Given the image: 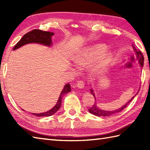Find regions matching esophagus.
<instances>
[{"mask_svg":"<svg viewBox=\"0 0 150 150\" xmlns=\"http://www.w3.org/2000/svg\"><path fill=\"white\" fill-rule=\"evenodd\" d=\"M76 85H77V86L79 88H83L84 87V82L82 80L78 81Z\"/></svg>","mask_w":150,"mask_h":150,"instance_id":"esophagus-1","label":"esophagus"}]
</instances>
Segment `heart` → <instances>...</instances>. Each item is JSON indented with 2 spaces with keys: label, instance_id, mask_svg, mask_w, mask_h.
<instances>
[{
  "label": "heart",
  "instance_id": "b5f03b06",
  "mask_svg": "<svg viewBox=\"0 0 150 150\" xmlns=\"http://www.w3.org/2000/svg\"><path fill=\"white\" fill-rule=\"evenodd\" d=\"M106 50L105 45H98L93 47H88L78 53L73 58L74 62L79 65H83L91 61L95 57L100 55L97 62L98 67L104 66L110 62L111 55L110 53H104Z\"/></svg>",
  "mask_w": 150,
  "mask_h": 150
}]
</instances>
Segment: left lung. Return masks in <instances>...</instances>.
<instances>
[{
    "label": "left lung",
    "mask_w": 150,
    "mask_h": 150,
    "mask_svg": "<svg viewBox=\"0 0 150 150\" xmlns=\"http://www.w3.org/2000/svg\"><path fill=\"white\" fill-rule=\"evenodd\" d=\"M134 48H135V47H134ZM135 52H136L137 57V59H138V60H139L140 64H141V66L142 67V66H143V64H144V56H143L142 52H141L140 50L137 51V50H136L135 48ZM91 93H92V95H93V96H94L95 99H96V98H95V94L93 93V90H91ZM134 97H135V96H134ZM133 97L132 98V99L130 100L128 103L126 104L125 105H124V106H122V108H120V109H119V110H113V111H104V110L99 109V108H98L97 107V104L95 103V104H93V106H92L91 108H90V109H89V111H90V112L91 114H93V115H96V116L108 117V116H110V115H113V114L116 113H117V112H120V111L123 110L124 109V108H125L127 106H128V104L130 103V102H131V101L132 100V99H133V97Z\"/></svg>",
    "instance_id": "1"
}]
</instances>
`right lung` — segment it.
<instances>
[{
    "label": "right lung",
    "instance_id": "obj_1",
    "mask_svg": "<svg viewBox=\"0 0 150 150\" xmlns=\"http://www.w3.org/2000/svg\"><path fill=\"white\" fill-rule=\"evenodd\" d=\"M53 35V33L50 32V31H44L37 29L33 30L26 33L22 37V39L15 45L13 47V50H17L18 47H20L28 43H39L50 46L51 44H52V39H51V37H52V36ZM70 91H71V86H70L69 84H66L64 86V87L62 91H61V93H60V97L57 104L52 110L42 113L32 114L37 117H49L51 115H53L54 113H55L60 108L63 95L67 93H69Z\"/></svg>",
    "mask_w": 150,
    "mask_h": 150
}]
</instances>
